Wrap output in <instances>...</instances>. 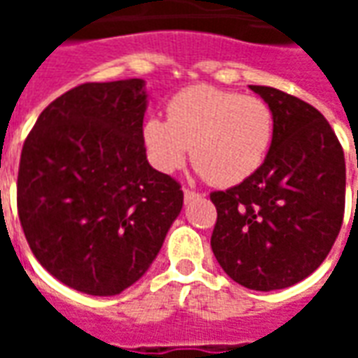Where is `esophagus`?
Here are the masks:
<instances>
[{
    "mask_svg": "<svg viewBox=\"0 0 358 358\" xmlns=\"http://www.w3.org/2000/svg\"><path fill=\"white\" fill-rule=\"evenodd\" d=\"M195 197H199V194H195L192 189H184V201L189 203L192 199H195Z\"/></svg>",
    "mask_w": 358,
    "mask_h": 358,
    "instance_id": "1",
    "label": "esophagus"
}]
</instances>
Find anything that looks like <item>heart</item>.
<instances>
[{
    "instance_id": "b5f03b06",
    "label": "heart",
    "mask_w": 358,
    "mask_h": 358,
    "mask_svg": "<svg viewBox=\"0 0 358 358\" xmlns=\"http://www.w3.org/2000/svg\"><path fill=\"white\" fill-rule=\"evenodd\" d=\"M272 136L274 117L263 99L213 86L182 90L169 103V120L149 117L141 128L157 171H178L192 153L199 174L224 187L263 166Z\"/></svg>"
}]
</instances>
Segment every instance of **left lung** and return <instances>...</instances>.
<instances>
[{"instance_id":"left-lung-1","label":"left lung","mask_w":358,"mask_h":358,"mask_svg":"<svg viewBox=\"0 0 358 358\" xmlns=\"http://www.w3.org/2000/svg\"><path fill=\"white\" fill-rule=\"evenodd\" d=\"M249 90L272 110V145L253 176L210 194V248L234 282L274 292L310 276L330 253L345 210V157L313 105L268 86Z\"/></svg>"}]
</instances>
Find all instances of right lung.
Segmentation results:
<instances>
[{
	"label": "right lung",
	"instance_id": "obj_1",
	"mask_svg": "<svg viewBox=\"0 0 358 358\" xmlns=\"http://www.w3.org/2000/svg\"><path fill=\"white\" fill-rule=\"evenodd\" d=\"M145 80L90 82L50 103L22 145L20 226L43 268L76 292L118 295L155 261L184 194L148 161Z\"/></svg>",
	"mask_w": 358,
	"mask_h": 358
}]
</instances>
